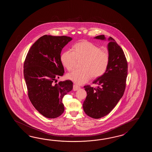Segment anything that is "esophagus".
<instances>
[{"label":"esophagus","mask_w":152,"mask_h":152,"mask_svg":"<svg viewBox=\"0 0 152 152\" xmlns=\"http://www.w3.org/2000/svg\"><path fill=\"white\" fill-rule=\"evenodd\" d=\"M80 88V87L77 86V85H73V90L74 91H77Z\"/></svg>","instance_id":"34e87169"}]
</instances>
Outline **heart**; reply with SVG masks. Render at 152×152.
Returning <instances> with one entry per match:
<instances>
[{
  "mask_svg": "<svg viewBox=\"0 0 152 152\" xmlns=\"http://www.w3.org/2000/svg\"><path fill=\"white\" fill-rule=\"evenodd\" d=\"M77 60H82L81 69L69 73L67 77L75 84L81 85L92 77L97 78L104 75L109 64L110 55L93 43L83 41L74 45L73 50H67L61 56L62 64L69 71L74 68Z\"/></svg>",
  "mask_w": 152,
  "mask_h": 152,
  "instance_id": "1",
  "label": "heart"
}]
</instances>
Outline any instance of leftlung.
Listing matches in <instances>:
<instances>
[{"mask_svg":"<svg viewBox=\"0 0 152 152\" xmlns=\"http://www.w3.org/2000/svg\"><path fill=\"white\" fill-rule=\"evenodd\" d=\"M94 39L105 40V36ZM107 45L110 61L107 71L93 82L97 88L84 86L87 96L84 102V112L88 116L98 119L107 115L123 96L126 86L128 63L122 49L110 37Z\"/></svg>","mask_w":152,"mask_h":152,"instance_id":"1","label":"left lung"}]
</instances>
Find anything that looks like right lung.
I'll return each mask as SVG.
<instances>
[{"mask_svg":"<svg viewBox=\"0 0 152 152\" xmlns=\"http://www.w3.org/2000/svg\"><path fill=\"white\" fill-rule=\"evenodd\" d=\"M72 39L66 36H43L31 47L24 63L29 99L39 113L48 118H55L64 113L62 98L73 88L71 80L54 83L64 73L60 54Z\"/></svg>","mask_w":152,"mask_h":152,"instance_id":"obj_1","label":"right lung"}]
</instances>
